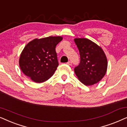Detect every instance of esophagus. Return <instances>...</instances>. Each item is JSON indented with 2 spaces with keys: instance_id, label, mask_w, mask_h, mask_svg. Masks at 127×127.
<instances>
[{
  "instance_id": "esophagus-1",
  "label": "esophagus",
  "mask_w": 127,
  "mask_h": 127,
  "mask_svg": "<svg viewBox=\"0 0 127 127\" xmlns=\"http://www.w3.org/2000/svg\"><path fill=\"white\" fill-rule=\"evenodd\" d=\"M67 64H68L69 65H72V63H71V62H68L67 63Z\"/></svg>"
}]
</instances>
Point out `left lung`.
<instances>
[{
	"label": "left lung",
	"mask_w": 127,
	"mask_h": 127,
	"mask_svg": "<svg viewBox=\"0 0 127 127\" xmlns=\"http://www.w3.org/2000/svg\"><path fill=\"white\" fill-rule=\"evenodd\" d=\"M80 55V63L74 68L78 79L85 85L90 86L104 77L107 68V60L100 46L87 38H75Z\"/></svg>",
	"instance_id": "left-lung-1"
}]
</instances>
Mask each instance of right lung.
Returning a JSON list of instances; mask_svg holds the SVG:
<instances>
[{
    "instance_id": "1",
    "label": "right lung",
    "mask_w": 127,
    "mask_h": 127,
    "mask_svg": "<svg viewBox=\"0 0 127 127\" xmlns=\"http://www.w3.org/2000/svg\"><path fill=\"white\" fill-rule=\"evenodd\" d=\"M62 39V36H50L27 43L19 59L22 72L36 83L49 79L59 65L55 48Z\"/></svg>"
}]
</instances>
